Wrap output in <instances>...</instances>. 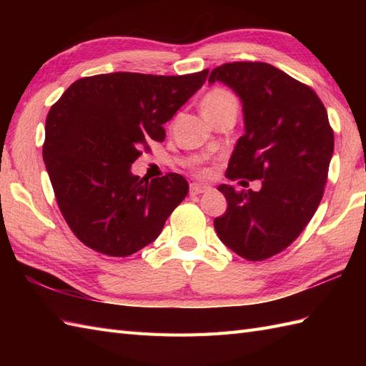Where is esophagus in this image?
Instances as JSON below:
<instances>
[{
    "instance_id": "1",
    "label": "esophagus",
    "mask_w": 366,
    "mask_h": 366,
    "mask_svg": "<svg viewBox=\"0 0 366 366\" xmlns=\"http://www.w3.org/2000/svg\"><path fill=\"white\" fill-rule=\"evenodd\" d=\"M212 187L211 185H206V184H198V182H193L190 185V195H199V193H204L209 192Z\"/></svg>"
}]
</instances>
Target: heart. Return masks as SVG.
<instances>
[{"mask_svg": "<svg viewBox=\"0 0 366 366\" xmlns=\"http://www.w3.org/2000/svg\"><path fill=\"white\" fill-rule=\"evenodd\" d=\"M228 107H236V99L224 89L209 91L201 100V112L203 113H215Z\"/></svg>", "mask_w": 366, "mask_h": 366, "instance_id": "heart-1", "label": "heart"}]
</instances>
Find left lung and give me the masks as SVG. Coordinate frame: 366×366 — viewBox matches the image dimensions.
I'll return each instance as SVG.
<instances>
[{
	"label": "left lung",
	"instance_id": "obj_1",
	"mask_svg": "<svg viewBox=\"0 0 366 366\" xmlns=\"http://www.w3.org/2000/svg\"><path fill=\"white\" fill-rule=\"evenodd\" d=\"M236 92L244 135L228 163L229 179H259L261 190L222 184L228 209L214 220L222 242L248 261L280 253L299 237L320 206L333 155V132L321 99L266 63H229L209 83Z\"/></svg>",
	"mask_w": 366,
	"mask_h": 366
}]
</instances>
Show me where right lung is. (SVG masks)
Listing matches in <instances>:
<instances>
[{"label": "right lung", "instance_id": "1", "mask_svg": "<svg viewBox=\"0 0 366 366\" xmlns=\"http://www.w3.org/2000/svg\"><path fill=\"white\" fill-rule=\"evenodd\" d=\"M207 74L94 75L72 83L50 108L45 168L61 214L84 245L129 256L159 237L189 182L176 173L149 181L132 174V163L149 139H165L163 124Z\"/></svg>", "mask_w": 366, "mask_h": 366}]
</instances>
